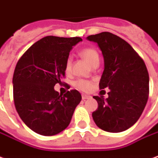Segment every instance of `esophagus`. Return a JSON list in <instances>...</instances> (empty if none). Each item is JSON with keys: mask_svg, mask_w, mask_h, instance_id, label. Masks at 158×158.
Listing matches in <instances>:
<instances>
[{"mask_svg": "<svg viewBox=\"0 0 158 158\" xmlns=\"http://www.w3.org/2000/svg\"><path fill=\"white\" fill-rule=\"evenodd\" d=\"M91 96H88V95H84V94H82L81 95V98H82V100H86V99H89V98H90Z\"/></svg>", "mask_w": 158, "mask_h": 158, "instance_id": "obj_1", "label": "esophagus"}]
</instances>
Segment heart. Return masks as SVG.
Instances as JSON below:
<instances>
[{
  "label": "heart",
  "mask_w": 158,
  "mask_h": 158,
  "mask_svg": "<svg viewBox=\"0 0 158 158\" xmlns=\"http://www.w3.org/2000/svg\"><path fill=\"white\" fill-rule=\"evenodd\" d=\"M80 55L83 57L86 62L93 67L96 64H99V55L95 48H85L81 49L80 51ZM72 67V60L70 57H69L65 62V71L66 73H69L71 70ZM75 86L77 89H81L82 91H88L91 89V82L87 80H78L75 82Z\"/></svg>",
  "instance_id": "1"
}]
</instances>
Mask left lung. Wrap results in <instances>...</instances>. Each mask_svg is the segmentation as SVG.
<instances>
[{"label":"left lung","instance_id":"1","mask_svg":"<svg viewBox=\"0 0 158 158\" xmlns=\"http://www.w3.org/2000/svg\"><path fill=\"white\" fill-rule=\"evenodd\" d=\"M101 49L104 69L99 87L109 88V97L94 96L98 108L92 113L97 127L118 133L134 125L149 97V73L138 54L128 42L110 32L87 37Z\"/></svg>","mask_w":158,"mask_h":158}]
</instances>
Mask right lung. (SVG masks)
<instances>
[{
  "instance_id": "1",
  "label": "right lung",
  "mask_w": 158,
  "mask_h": 158,
  "mask_svg": "<svg viewBox=\"0 0 158 158\" xmlns=\"http://www.w3.org/2000/svg\"><path fill=\"white\" fill-rule=\"evenodd\" d=\"M80 37L46 36L18 61L13 76L14 101L19 116L37 134L54 136L71 121L81 96L77 89L62 96L55 90L65 76V62Z\"/></svg>"
}]
</instances>
